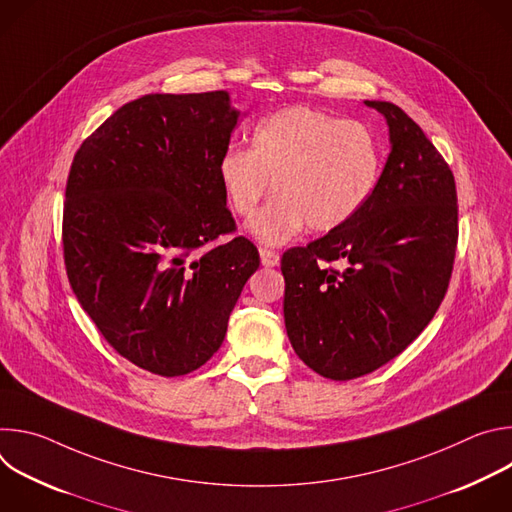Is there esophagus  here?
Wrapping results in <instances>:
<instances>
[{"instance_id":"obj_1","label":"esophagus","mask_w":512,"mask_h":512,"mask_svg":"<svg viewBox=\"0 0 512 512\" xmlns=\"http://www.w3.org/2000/svg\"><path fill=\"white\" fill-rule=\"evenodd\" d=\"M259 257H261L263 267H275L279 263V253H275L271 249H259Z\"/></svg>"}]
</instances>
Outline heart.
Instances as JSON below:
<instances>
[{
    "label": "heart",
    "instance_id": "heart-1",
    "mask_svg": "<svg viewBox=\"0 0 512 512\" xmlns=\"http://www.w3.org/2000/svg\"><path fill=\"white\" fill-rule=\"evenodd\" d=\"M381 148L360 121L312 107H285L263 117L251 150L231 145L218 158V180L229 208L251 216L269 182L275 196L251 218L249 233L283 245L306 227L332 233L367 206L381 178Z\"/></svg>",
    "mask_w": 512,
    "mask_h": 512
}]
</instances>
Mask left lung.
<instances>
[{
    "instance_id": "left-lung-1",
    "label": "left lung",
    "mask_w": 512,
    "mask_h": 512,
    "mask_svg": "<svg viewBox=\"0 0 512 512\" xmlns=\"http://www.w3.org/2000/svg\"><path fill=\"white\" fill-rule=\"evenodd\" d=\"M364 103L385 115L391 137L371 200L348 225L281 257L289 342L332 381L377 371L423 332L446 296L458 247L448 162L403 109Z\"/></svg>"
}]
</instances>
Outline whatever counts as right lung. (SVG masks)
<instances>
[{
  "label": "right lung",
  "instance_id": "add662e5",
  "mask_svg": "<svg viewBox=\"0 0 512 512\" xmlns=\"http://www.w3.org/2000/svg\"><path fill=\"white\" fill-rule=\"evenodd\" d=\"M237 119L227 91L145 95L99 125L68 172L70 287L103 338L160 377L188 375L221 348L259 267L257 247L232 237L216 170Z\"/></svg>",
  "mask_w": 512,
  "mask_h": 512
}]
</instances>
